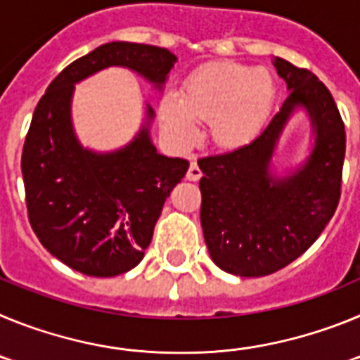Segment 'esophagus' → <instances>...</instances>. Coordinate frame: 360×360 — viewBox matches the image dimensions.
<instances>
[{
    "instance_id": "1",
    "label": "esophagus",
    "mask_w": 360,
    "mask_h": 360,
    "mask_svg": "<svg viewBox=\"0 0 360 360\" xmlns=\"http://www.w3.org/2000/svg\"><path fill=\"white\" fill-rule=\"evenodd\" d=\"M187 180H191V182H196V180H200L202 178V169L198 167V164H196V160L191 162L189 169H187Z\"/></svg>"
}]
</instances>
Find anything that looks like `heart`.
Masks as SVG:
<instances>
[{"label": "heart", "mask_w": 360, "mask_h": 360, "mask_svg": "<svg viewBox=\"0 0 360 360\" xmlns=\"http://www.w3.org/2000/svg\"><path fill=\"white\" fill-rule=\"evenodd\" d=\"M276 84L266 70L238 63H219L195 73L180 98L165 95L160 122L176 146L193 142L195 120H209V135L218 148H236L249 142L262 128L274 104Z\"/></svg>", "instance_id": "1"}]
</instances>
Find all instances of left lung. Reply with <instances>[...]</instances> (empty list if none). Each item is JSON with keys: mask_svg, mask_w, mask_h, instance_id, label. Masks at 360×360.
I'll return each mask as SVG.
<instances>
[{"mask_svg": "<svg viewBox=\"0 0 360 360\" xmlns=\"http://www.w3.org/2000/svg\"><path fill=\"white\" fill-rule=\"evenodd\" d=\"M288 97L265 129L227 153L198 160L203 176V238L212 262L229 274L259 278L290 265L328 225L341 198L346 133L328 88L307 68L276 57ZM304 107L316 131L309 160L288 177L269 174L284 124Z\"/></svg>", "mask_w": 360, "mask_h": 360, "instance_id": "left-lung-1", "label": "left lung"}]
</instances>
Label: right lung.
Returning <instances> with one entry per match:
<instances>
[{
    "mask_svg": "<svg viewBox=\"0 0 360 360\" xmlns=\"http://www.w3.org/2000/svg\"><path fill=\"white\" fill-rule=\"evenodd\" d=\"M174 63L176 56L160 46L101 44L66 66L37 103L21 155L28 221L44 249L70 269L111 278L139 265L165 198L189 169L184 158L158 155L146 126L119 151L82 148L70 119L73 84L108 66H126L162 88Z\"/></svg>",
    "mask_w": 360,
    "mask_h": 360,
    "instance_id": "1",
    "label": "right lung"
}]
</instances>
